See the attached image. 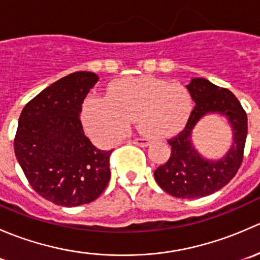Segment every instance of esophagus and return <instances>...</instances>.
<instances>
[{
	"label": "esophagus",
	"mask_w": 260,
	"mask_h": 260,
	"mask_svg": "<svg viewBox=\"0 0 260 260\" xmlns=\"http://www.w3.org/2000/svg\"><path fill=\"white\" fill-rule=\"evenodd\" d=\"M133 145H137V146H141V147H147L151 143V141L148 140V138H135V140L132 141Z\"/></svg>",
	"instance_id": "34e87169"
}]
</instances>
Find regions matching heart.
<instances>
[{"label": "heart", "instance_id": "obj_1", "mask_svg": "<svg viewBox=\"0 0 260 260\" xmlns=\"http://www.w3.org/2000/svg\"><path fill=\"white\" fill-rule=\"evenodd\" d=\"M191 106L190 93L181 84L151 77L127 78L113 81L107 96H89L83 119L89 133L103 143L123 137L133 120L147 137L162 138L185 125Z\"/></svg>", "mask_w": 260, "mask_h": 260}]
</instances>
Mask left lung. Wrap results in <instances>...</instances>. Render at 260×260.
Instances as JSON below:
<instances>
[{
    "label": "left lung",
    "mask_w": 260,
    "mask_h": 260,
    "mask_svg": "<svg viewBox=\"0 0 260 260\" xmlns=\"http://www.w3.org/2000/svg\"><path fill=\"white\" fill-rule=\"evenodd\" d=\"M186 88L195 102V108L185 128L169 140L171 156L154 171V180L162 190L175 198L199 199L219 191L237 175L243 162L248 118L240 102L229 89L220 88L204 78H193ZM209 113L225 115L235 133L231 149L217 161L204 159L190 142L193 127Z\"/></svg>",
    "instance_id": "1"
}]
</instances>
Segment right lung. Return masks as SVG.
<instances>
[{"instance_id":"right-lung-1","label":"right lung","mask_w":260,"mask_h":260,"mask_svg":"<svg viewBox=\"0 0 260 260\" xmlns=\"http://www.w3.org/2000/svg\"><path fill=\"white\" fill-rule=\"evenodd\" d=\"M99 80L90 72L67 75L31 99L21 112L15 154L31 187L60 206L98 199L111 179L109 157L85 136L81 104Z\"/></svg>"}]
</instances>
